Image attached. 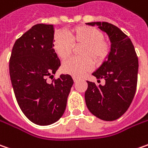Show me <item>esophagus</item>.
Instances as JSON below:
<instances>
[{
    "label": "esophagus",
    "instance_id": "obj_1",
    "mask_svg": "<svg viewBox=\"0 0 148 148\" xmlns=\"http://www.w3.org/2000/svg\"><path fill=\"white\" fill-rule=\"evenodd\" d=\"M73 81H74V82H77L78 79L77 77H73Z\"/></svg>",
    "mask_w": 148,
    "mask_h": 148
}]
</instances>
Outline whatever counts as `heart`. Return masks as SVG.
<instances>
[{
	"mask_svg": "<svg viewBox=\"0 0 148 148\" xmlns=\"http://www.w3.org/2000/svg\"><path fill=\"white\" fill-rule=\"evenodd\" d=\"M68 36L56 33L53 37V49L62 59L72 53L74 46H82L79 58H71L62 63V70L74 77H80L92 70L94 62H101L108 55L110 46L99 29L89 26H78L70 29Z\"/></svg>",
	"mask_w": 148,
	"mask_h": 148,
	"instance_id": "obj_1",
	"label": "heart"
}]
</instances>
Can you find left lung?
<instances>
[{"mask_svg": "<svg viewBox=\"0 0 148 148\" xmlns=\"http://www.w3.org/2000/svg\"><path fill=\"white\" fill-rule=\"evenodd\" d=\"M106 32L111 41L107 59L92 75L97 82H87L85 101L88 110L104 121H114L121 117L130 107L136 93L138 59L129 37L117 27L108 22H88Z\"/></svg>", "mask_w": 148, "mask_h": 148, "instance_id": "obj_1", "label": "left lung"}]
</instances>
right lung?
Returning <instances> with one entry per match:
<instances>
[{
	"instance_id": "add662e5",
	"label": "right lung",
	"mask_w": 148,
	"mask_h": 148,
	"mask_svg": "<svg viewBox=\"0 0 148 148\" xmlns=\"http://www.w3.org/2000/svg\"><path fill=\"white\" fill-rule=\"evenodd\" d=\"M54 26L37 24L17 39L12 48L9 71L19 107L35 124L47 126L65 112L73 80L62 74L47 82L61 66L53 49Z\"/></svg>"
}]
</instances>
